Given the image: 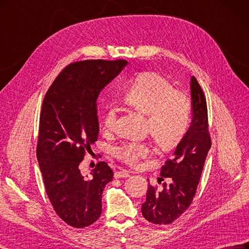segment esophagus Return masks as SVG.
<instances>
[{"mask_svg": "<svg viewBox=\"0 0 249 249\" xmlns=\"http://www.w3.org/2000/svg\"><path fill=\"white\" fill-rule=\"evenodd\" d=\"M130 176V173L127 172V171L124 170H121V171H117V172L114 173V178H125Z\"/></svg>", "mask_w": 249, "mask_h": 249, "instance_id": "34e87169", "label": "esophagus"}]
</instances>
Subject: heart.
Here are the masks:
<instances>
[{"instance_id":"obj_1","label":"heart","mask_w":249,"mask_h":249,"mask_svg":"<svg viewBox=\"0 0 249 249\" xmlns=\"http://www.w3.org/2000/svg\"><path fill=\"white\" fill-rule=\"evenodd\" d=\"M124 101L148 115L147 131L162 149H173L185 136L192 119L190 98L165 76L157 72L138 75L124 90ZM118 108L110 102L103 113V126L112 132L117 123ZM117 160L128 166L150 156V145L139 141H128L118 145L113 150Z\"/></svg>"}]
</instances>
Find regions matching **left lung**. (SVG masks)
I'll return each instance as SVG.
<instances>
[{"label": "left lung", "mask_w": 249, "mask_h": 249, "mask_svg": "<svg viewBox=\"0 0 249 249\" xmlns=\"http://www.w3.org/2000/svg\"><path fill=\"white\" fill-rule=\"evenodd\" d=\"M191 81V127L160 170L161 179L169 177L171 183L162 184L161 191L148 184L146 201L142 204L144 218L154 225L172 224L191 206L211 147L206 98L195 76Z\"/></svg>", "instance_id": "8db88e82"}]
</instances>
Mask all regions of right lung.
I'll return each instance as SVG.
<instances>
[{
    "label": "right lung",
    "mask_w": 249,
    "mask_h": 249,
    "mask_svg": "<svg viewBox=\"0 0 249 249\" xmlns=\"http://www.w3.org/2000/svg\"><path fill=\"white\" fill-rule=\"evenodd\" d=\"M124 59H88L65 67L42 103L37 159L48 199L67 225L82 229L102 213V194L113 172L99 161L87 179L79 166L98 139L97 99L126 65Z\"/></svg>",
    "instance_id": "1"
}]
</instances>
